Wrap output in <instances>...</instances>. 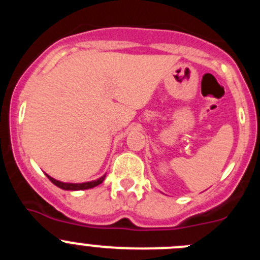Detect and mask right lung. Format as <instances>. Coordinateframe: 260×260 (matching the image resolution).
<instances>
[{"instance_id": "right-lung-1", "label": "right lung", "mask_w": 260, "mask_h": 260, "mask_svg": "<svg viewBox=\"0 0 260 260\" xmlns=\"http://www.w3.org/2000/svg\"><path fill=\"white\" fill-rule=\"evenodd\" d=\"M50 181L56 186H58L59 189H63V190H86V189H92L95 186L100 185V183L104 181L105 176H103L102 178H99L98 181H92V182H86V183H65V182H59V181L54 180L52 177L48 176Z\"/></svg>"}]
</instances>
